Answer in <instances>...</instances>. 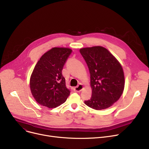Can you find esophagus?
I'll return each mask as SVG.
<instances>
[{"instance_id": "esophagus-1", "label": "esophagus", "mask_w": 149, "mask_h": 149, "mask_svg": "<svg viewBox=\"0 0 149 149\" xmlns=\"http://www.w3.org/2000/svg\"><path fill=\"white\" fill-rule=\"evenodd\" d=\"M83 89V86L82 84H79V86H77L76 87L74 88V91L78 92H80L82 91V89Z\"/></svg>"}]
</instances>
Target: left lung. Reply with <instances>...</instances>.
I'll return each instance as SVG.
<instances>
[{"label":"left lung","instance_id":"1","mask_svg":"<svg viewBox=\"0 0 149 149\" xmlns=\"http://www.w3.org/2000/svg\"><path fill=\"white\" fill-rule=\"evenodd\" d=\"M88 66L92 89L90 100L84 101L88 106L102 110L118 101L124 88L123 69L113 55L102 46L80 49Z\"/></svg>","mask_w":149,"mask_h":149}]
</instances>
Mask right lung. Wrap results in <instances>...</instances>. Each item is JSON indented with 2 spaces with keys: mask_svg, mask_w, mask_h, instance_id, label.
Here are the masks:
<instances>
[{
  "mask_svg": "<svg viewBox=\"0 0 149 149\" xmlns=\"http://www.w3.org/2000/svg\"><path fill=\"white\" fill-rule=\"evenodd\" d=\"M72 50L53 48L45 53L37 63L30 78V89L37 102L55 108L65 102L70 94L62 75L64 65Z\"/></svg>",
  "mask_w": 149,
  "mask_h": 149,
  "instance_id": "obj_1",
  "label": "right lung"
}]
</instances>
